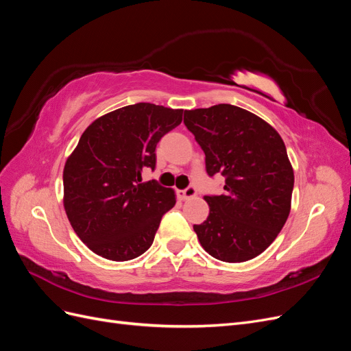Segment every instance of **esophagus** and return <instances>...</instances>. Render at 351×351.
I'll use <instances>...</instances> for the list:
<instances>
[{"mask_svg": "<svg viewBox=\"0 0 351 351\" xmlns=\"http://www.w3.org/2000/svg\"><path fill=\"white\" fill-rule=\"evenodd\" d=\"M197 193V190L195 186H189L187 189H184L183 192H180V196H182L183 199H190V197H195Z\"/></svg>", "mask_w": 351, "mask_h": 351, "instance_id": "esophagus-1", "label": "esophagus"}]
</instances>
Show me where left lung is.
I'll return each instance as SVG.
<instances>
[{
    "instance_id": "8db88e82",
    "label": "left lung",
    "mask_w": 351,
    "mask_h": 351,
    "mask_svg": "<svg viewBox=\"0 0 351 351\" xmlns=\"http://www.w3.org/2000/svg\"><path fill=\"white\" fill-rule=\"evenodd\" d=\"M184 125L205 154L208 176L226 178L224 193L205 196L206 221L193 226L202 247L222 262L256 258L290 214L294 174L281 136L230 104L184 111Z\"/></svg>"
}]
</instances>
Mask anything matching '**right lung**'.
<instances>
[{
	"label": "right lung",
	"mask_w": 351,
	"mask_h": 351,
	"mask_svg": "<svg viewBox=\"0 0 351 351\" xmlns=\"http://www.w3.org/2000/svg\"><path fill=\"white\" fill-rule=\"evenodd\" d=\"M183 110L139 102L95 120L62 174L64 208L86 246L110 261H130L152 246L159 222L176 205L171 189L142 182L156 167V145L182 123Z\"/></svg>",
	"instance_id": "1"
}]
</instances>
